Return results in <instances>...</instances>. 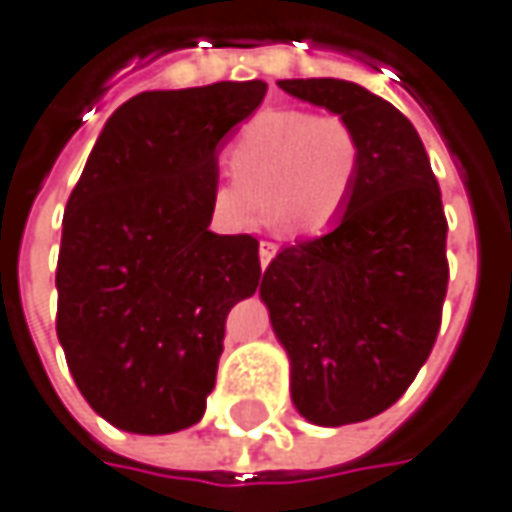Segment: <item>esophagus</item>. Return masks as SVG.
<instances>
[{
    "instance_id": "1",
    "label": "esophagus",
    "mask_w": 512,
    "mask_h": 512,
    "mask_svg": "<svg viewBox=\"0 0 512 512\" xmlns=\"http://www.w3.org/2000/svg\"><path fill=\"white\" fill-rule=\"evenodd\" d=\"M276 244L273 242H259V262H262V268H268V262L276 256Z\"/></svg>"
}]
</instances>
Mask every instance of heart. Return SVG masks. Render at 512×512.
I'll return each mask as SVG.
<instances>
[{
    "mask_svg": "<svg viewBox=\"0 0 512 512\" xmlns=\"http://www.w3.org/2000/svg\"><path fill=\"white\" fill-rule=\"evenodd\" d=\"M227 164L233 175L210 190L213 218L224 230H247L259 218L262 191L270 224L317 239L351 207L366 152L345 117L265 109L244 123Z\"/></svg>",
    "mask_w": 512,
    "mask_h": 512,
    "instance_id": "obj_1",
    "label": "heart"
}]
</instances>
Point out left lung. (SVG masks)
Here are the masks:
<instances>
[{
    "mask_svg": "<svg viewBox=\"0 0 512 512\" xmlns=\"http://www.w3.org/2000/svg\"><path fill=\"white\" fill-rule=\"evenodd\" d=\"M296 100L345 117L366 152L334 230L282 247L259 296L291 363V400L317 426L386 412L426 363L447 296V218L421 135L369 89L279 80Z\"/></svg>",
    "mask_w": 512,
    "mask_h": 512,
    "instance_id": "8db88e82",
    "label": "left lung"
}]
</instances>
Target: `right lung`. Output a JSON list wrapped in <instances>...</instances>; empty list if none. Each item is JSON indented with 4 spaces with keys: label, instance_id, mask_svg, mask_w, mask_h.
<instances>
[{
    "label": "right lung",
    "instance_id": "1",
    "mask_svg": "<svg viewBox=\"0 0 512 512\" xmlns=\"http://www.w3.org/2000/svg\"><path fill=\"white\" fill-rule=\"evenodd\" d=\"M265 91L244 80L126 100L65 204L57 337L80 395L123 432L201 421L224 320L259 288V242L210 230V190Z\"/></svg>",
    "mask_w": 512,
    "mask_h": 512
}]
</instances>
